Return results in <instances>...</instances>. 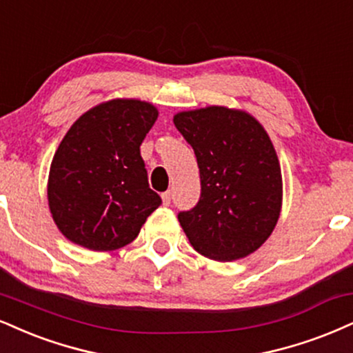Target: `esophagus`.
<instances>
[{"label": "esophagus", "instance_id": "34e87169", "mask_svg": "<svg viewBox=\"0 0 353 353\" xmlns=\"http://www.w3.org/2000/svg\"><path fill=\"white\" fill-rule=\"evenodd\" d=\"M161 197H163V203H164L165 207H168L169 203H171V192H169V190H168V192H164L163 195H161Z\"/></svg>", "mask_w": 353, "mask_h": 353}]
</instances>
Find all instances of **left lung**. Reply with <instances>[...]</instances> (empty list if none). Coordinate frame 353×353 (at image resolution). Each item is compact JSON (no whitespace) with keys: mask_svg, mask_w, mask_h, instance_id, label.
<instances>
[{"mask_svg":"<svg viewBox=\"0 0 353 353\" xmlns=\"http://www.w3.org/2000/svg\"><path fill=\"white\" fill-rule=\"evenodd\" d=\"M195 152L201 199L177 215L195 252L233 261L270 239L283 205V177L268 133L243 110L212 107L174 114Z\"/></svg>","mask_w":353,"mask_h":353,"instance_id":"obj_1","label":"left lung"}]
</instances>
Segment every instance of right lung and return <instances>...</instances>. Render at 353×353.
I'll use <instances>...</instances> for the list:
<instances>
[{
	"label": "right lung",
	"instance_id": "obj_1",
	"mask_svg": "<svg viewBox=\"0 0 353 353\" xmlns=\"http://www.w3.org/2000/svg\"><path fill=\"white\" fill-rule=\"evenodd\" d=\"M150 101L114 99L79 118L55 151L48 181L52 219L72 243L113 252L161 205L139 152L158 120Z\"/></svg>",
	"mask_w": 353,
	"mask_h": 353
}]
</instances>
